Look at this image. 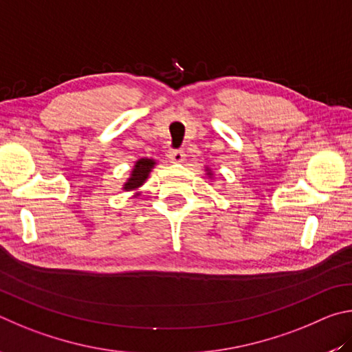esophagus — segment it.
Returning a JSON list of instances; mask_svg holds the SVG:
<instances>
[{
	"label": "esophagus",
	"instance_id": "34e87169",
	"mask_svg": "<svg viewBox=\"0 0 352 352\" xmlns=\"http://www.w3.org/2000/svg\"><path fill=\"white\" fill-rule=\"evenodd\" d=\"M166 157H168L171 162H182L186 159V151L184 150H168L166 153Z\"/></svg>",
	"mask_w": 352,
	"mask_h": 352
}]
</instances>
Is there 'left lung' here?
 <instances>
[{
	"label": "left lung",
	"instance_id": "left-lung-1",
	"mask_svg": "<svg viewBox=\"0 0 352 352\" xmlns=\"http://www.w3.org/2000/svg\"><path fill=\"white\" fill-rule=\"evenodd\" d=\"M207 175H210V176H212V173H210V170H207Z\"/></svg>",
	"mask_w": 352,
	"mask_h": 352
}]
</instances>
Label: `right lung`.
<instances>
[{
  "label": "right lung",
  "mask_w": 352,
  "mask_h": 352,
  "mask_svg": "<svg viewBox=\"0 0 352 352\" xmlns=\"http://www.w3.org/2000/svg\"><path fill=\"white\" fill-rule=\"evenodd\" d=\"M154 164L156 162H154L153 159H139L131 171V177H129L123 188H125L126 192H129V190H135L138 187H140L142 184L145 182L148 175H150Z\"/></svg>",
  "instance_id": "add662e5"
}]
</instances>
